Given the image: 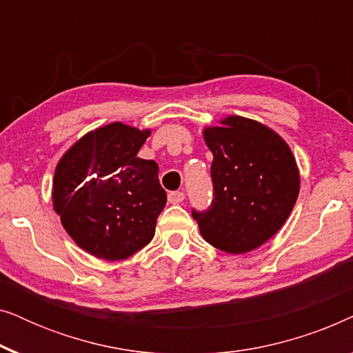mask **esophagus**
<instances>
[{
    "mask_svg": "<svg viewBox=\"0 0 353 353\" xmlns=\"http://www.w3.org/2000/svg\"><path fill=\"white\" fill-rule=\"evenodd\" d=\"M183 201H185V192L183 191L168 192V202H170V204H180Z\"/></svg>",
    "mask_w": 353,
    "mask_h": 353,
    "instance_id": "1",
    "label": "esophagus"
}]
</instances>
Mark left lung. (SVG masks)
Here are the masks:
<instances>
[{"mask_svg": "<svg viewBox=\"0 0 353 353\" xmlns=\"http://www.w3.org/2000/svg\"><path fill=\"white\" fill-rule=\"evenodd\" d=\"M202 137L214 154V202L192 216L207 243L228 254L260 248L281 230L301 190L288 143L257 120L228 115Z\"/></svg>", "mask_w": 353, "mask_h": 353, "instance_id": "8db88e82", "label": "left lung"}]
</instances>
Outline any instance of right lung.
<instances>
[{
	"label": "right lung",
	"mask_w": 353,
	"mask_h": 353,
	"mask_svg": "<svg viewBox=\"0 0 353 353\" xmlns=\"http://www.w3.org/2000/svg\"><path fill=\"white\" fill-rule=\"evenodd\" d=\"M149 134L122 122L103 125L57 162L52 207L67 234L96 259L132 257L156 233L167 194L157 163L137 156Z\"/></svg>",
	"instance_id": "add662e5"
}]
</instances>
